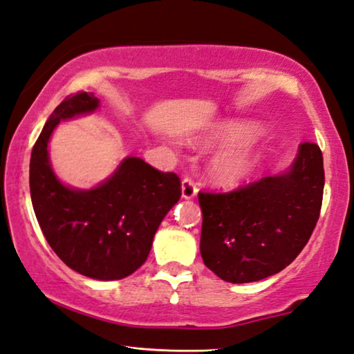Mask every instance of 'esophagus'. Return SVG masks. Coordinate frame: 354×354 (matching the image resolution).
I'll list each match as a JSON object with an SVG mask.
<instances>
[{"mask_svg": "<svg viewBox=\"0 0 354 354\" xmlns=\"http://www.w3.org/2000/svg\"><path fill=\"white\" fill-rule=\"evenodd\" d=\"M197 194V185L191 177H185L182 182V197L185 199H193Z\"/></svg>", "mask_w": 354, "mask_h": 354, "instance_id": "34e87169", "label": "esophagus"}]
</instances>
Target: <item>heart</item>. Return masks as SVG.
<instances>
[{"label": "heart", "mask_w": 354, "mask_h": 354, "mask_svg": "<svg viewBox=\"0 0 354 354\" xmlns=\"http://www.w3.org/2000/svg\"><path fill=\"white\" fill-rule=\"evenodd\" d=\"M252 127L243 124H227L218 132V138L230 142H247L253 136ZM255 166L250 152H234L219 157L212 166V176L219 185H233L239 182Z\"/></svg>", "instance_id": "obj_1"}]
</instances>
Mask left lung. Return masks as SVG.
Instances as JSON below:
<instances>
[{
    "label": "left lung",
    "instance_id": "left-lung-1",
    "mask_svg": "<svg viewBox=\"0 0 354 354\" xmlns=\"http://www.w3.org/2000/svg\"><path fill=\"white\" fill-rule=\"evenodd\" d=\"M288 172L228 193L201 191V253L228 283L268 278L294 261L317 224L324 199V157L305 141Z\"/></svg>",
    "mask_w": 354,
    "mask_h": 354
}]
</instances>
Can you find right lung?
Returning a JSON list of instances; mask_svg holds the SVG:
<instances>
[{
	"mask_svg": "<svg viewBox=\"0 0 354 354\" xmlns=\"http://www.w3.org/2000/svg\"><path fill=\"white\" fill-rule=\"evenodd\" d=\"M85 91L66 96L49 116L30 153L29 187L43 234L68 268L95 280H121L141 268L153 234L182 196L177 174L129 157L97 188H68L54 176L48 141L62 120L96 110Z\"/></svg>",
	"mask_w": 354,
	"mask_h": 354,
	"instance_id": "right-lung-1",
	"label": "right lung"
}]
</instances>
